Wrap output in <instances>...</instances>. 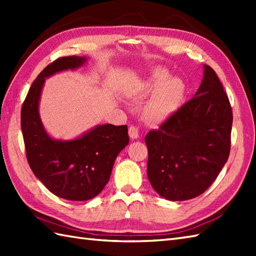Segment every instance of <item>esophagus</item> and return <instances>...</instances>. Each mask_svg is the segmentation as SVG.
Segmentation results:
<instances>
[{"mask_svg": "<svg viewBox=\"0 0 256 256\" xmlns=\"http://www.w3.org/2000/svg\"><path fill=\"white\" fill-rule=\"evenodd\" d=\"M128 135L132 140H136L138 138V130L135 126H130L128 128Z\"/></svg>", "mask_w": 256, "mask_h": 256, "instance_id": "obj_1", "label": "esophagus"}]
</instances>
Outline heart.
Returning a JSON list of instances; mask_svg holds the SVG:
<instances>
[{"label":"heart","mask_w":256,"mask_h":256,"mask_svg":"<svg viewBox=\"0 0 256 256\" xmlns=\"http://www.w3.org/2000/svg\"><path fill=\"white\" fill-rule=\"evenodd\" d=\"M143 94L152 96L144 108V116L153 123L170 120L182 106L186 96V84L180 78H170L165 69L155 68L138 84Z\"/></svg>","instance_id":"1"}]
</instances>
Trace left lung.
<instances>
[{"label": "left lung", "instance_id": "8db88e82", "mask_svg": "<svg viewBox=\"0 0 256 256\" xmlns=\"http://www.w3.org/2000/svg\"><path fill=\"white\" fill-rule=\"evenodd\" d=\"M232 121L218 76L204 64V78L192 99L145 136L148 177L155 192L170 201L204 192L229 157Z\"/></svg>", "mask_w": 256, "mask_h": 256}]
</instances>
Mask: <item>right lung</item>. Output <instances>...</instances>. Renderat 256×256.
<instances>
[{"mask_svg": "<svg viewBox=\"0 0 256 256\" xmlns=\"http://www.w3.org/2000/svg\"><path fill=\"white\" fill-rule=\"evenodd\" d=\"M86 62L84 56H70L48 64L32 84L20 112L30 170L50 192L72 201L89 200L102 192L116 156L130 140L126 125H96L74 140L54 138L42 125L40 100L45 79L78 69Z\"/></svg>", "mask_w": 256, "mask_h": 256, "instance_id": "right-lung-1", "label": "right lung"}]
</instances>
